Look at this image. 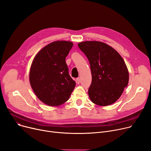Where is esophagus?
I'll list each match as a JSON object with an SVG mask.
<instances>
[{"label": "esophagus", "instance_id": "obj_1", "mask_svg": "<svg viewBox=\"0 0 151 151\" xmlns=\"http://www.w3.org/2000/svg\"><path fill=\"white\" fill-rule=\"evenodd\" d=\"M80 78H76V83L77 84H80Z\"/></svg>", "mask_w": 151, "mask_h": 151}]
</instances>
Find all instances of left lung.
I'll return each mask as SVG.
<instances>
[{"label":"left lung","instance_id":"8db88e82","mask_svg":"<svg viewBox=\"0 0 151 151\" xmlns=\"http://www.w3.org/2000/svg\"><path fill=\"white\" fill-rule=\"evenodd\" d=\"M78 46L90 63V99L99 106L114 104L129 83V71L124 59L112 47L103 42L86 41L78 43Z\"/></svg>","mask_w":151,"mask_h":151}]
</instances>
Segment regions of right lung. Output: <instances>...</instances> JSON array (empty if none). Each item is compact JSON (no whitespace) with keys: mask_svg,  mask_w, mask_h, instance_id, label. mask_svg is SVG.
<instances>
[{"mask_svg":"<svg viewBox=\"0 0 151 151\" xmlns=\"http://www.w3.org/2000/svg\"><path fill=\"white\" fill-rule=\"evenodd\" d=\"M72 42L56 41L45 46L35 57L30 69V86L37 97L54 106L67 101L76 83L68 73L65 58Z\"/></svg>","mask_w":151,"mask_h":151,"instance_id":"obj_1","label":"right lung"}]
</instances>
